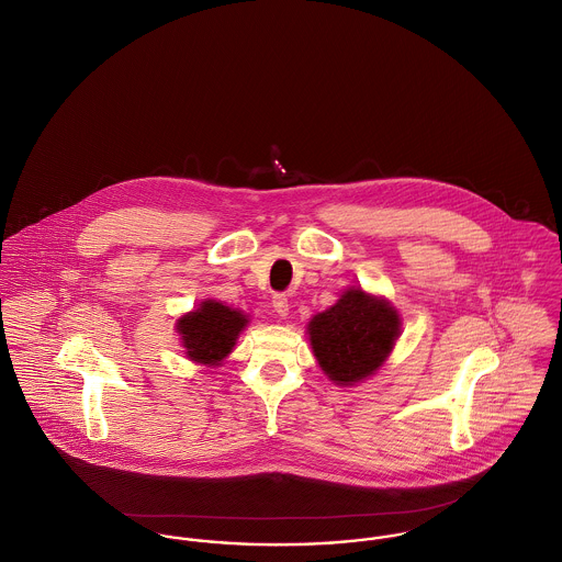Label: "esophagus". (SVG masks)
I'll list each match as a JSON object with an SVG mask.
<instances>
[{
	"mask_svg": "<svg viewBox=\"0 0 562 562\" xmlns=\"http://www.w3.org/2000/svg\"><path fill=\"white\" fill-rule=\"evenodd\" d=\"M271 304H273V311L278 313V317L284 319L289 315V300L284 295H273Z\"/></svg>",
	"mask_w": 562,
	"mask_h": 562,
	"instance_id": "1",
	"label": "esophagus"
}]
</instances>
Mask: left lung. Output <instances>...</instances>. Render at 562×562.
<instances>
[{"label": "left lung", "mask_w": 562, "mask_h": 562, "mask_svg": "<svg viewBox=\"0 0 562 562\" xmlns=\"http://www.w3.org/2000/svg\"><path fill=\"white\" fill-rule=\"evenodd\" d=\"M400 328V313L389 300L351 286L311 319L308 338L324 373L338 386H351L384 364Z\"/></svg>", "instance_id": "1"}]
</instances>
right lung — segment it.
I'll return each mask as SVG.
<instances>
[{
	"instance_id": "obj_1",
	"label": "right lung",
	"mask_w": 562,
	"mask_h": 562,
	"mask_svg": "<svg viewBox=\"0 0 562 562\" xmlns=\"http://www.w3.org/2000/svg\"><path fill=\"white\" fill-rule=\"evenodd\" d=\"M247 326V315L236 308L224 306L217 300H206L198 311L187 313L178 319L176 330L182 337L184 353L206 367L222 364L225 356L234 349L236 338Z\"/></svg>"
}]
</instances>
